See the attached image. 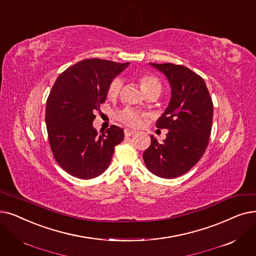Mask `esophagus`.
Listing matches in <instances>:
<instances>
[{
	"instance_id": "obj_1",
	"label": "esophagus",
	"mask_w": 256,
	"mask_h": 256,
	"mask_svg": "<svg viewBox=\"0 0 256 256\" xmlns=\"http://www.w3.org/2000/svg\"><path fill=\"white\" fill-rule=\"evenodd\" d=\"M134 134H135V130H130V128H126V130H124V135H126V137H130V136L134 135Z\"/></svg>"
}]
</instances>
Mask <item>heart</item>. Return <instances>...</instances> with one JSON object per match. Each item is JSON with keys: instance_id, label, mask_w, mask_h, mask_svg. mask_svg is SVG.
<instances>
[{"instance_id": "1", "label": "heart", "mask_w": 256, "mask_h": 256, "mask_svg": "<svg viewBox=\"0 0 256 256\" xmlns=\"http://www.w3.org/2000/svg\"><path fill=\"white\" fill-rule=\"evenodd\" d=\"M141 90L146 93L152 92V91H159L161 93L162 91V84L160 80L150 74H143L139 78ZM122 88V80L119 77H116L112 82H110L108 88V97H116ZM116 118L121 121L122 124H124L130 126H138L140 124V121L142 118V114H140L138 110L126 108L116 115Z\"/></svg>"}]
</instances>
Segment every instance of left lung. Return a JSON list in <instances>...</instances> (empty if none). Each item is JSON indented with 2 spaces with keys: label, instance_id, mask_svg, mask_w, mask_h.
<instances>
[{
  "label": "left lung",
  "instance_id": "1",
  "mask_svg": "<svg viewBox=\"0 0 256 256\" xmlns=\"http://www.w3.org/2000/svg\"><path fill=\"white\" fill-rule=\"evenodd\" d=\"M170 82L172 98L156 126L168 130L159 143L150 136V146L143 152L148 170L165 179L190 170L205 152L212 128L214 104L201 76L187 66L170 62L152 64Z\"/></svg>",
  "mask_w": 256,
  "mask_h": 256
}]
</instances>
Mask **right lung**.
<instances>
[{"instance_id":"right-lung-1","label":"right lung","mask_w":256,"mask_h":256,"mask_svg":"<svg viewBox=\"0 0 256 256\" xmlns=\"http://www.w3.org/2000/svg\"><path fill=\"white\" fill-rule=\"evenodd\" d=\"M130 62L100 58L78 62L54 82L46 104V124L53 157L60 168L78 179H93L106 170L124 130L93 128L95 112L104 104L110 82Z\"/></svg>"}]
</instances>
